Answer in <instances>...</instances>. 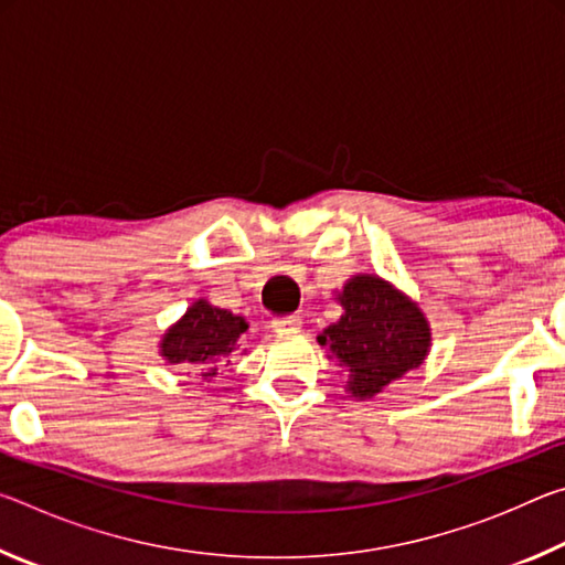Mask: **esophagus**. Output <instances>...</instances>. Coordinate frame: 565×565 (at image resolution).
Instances as JSON below:
<instances>
[{
    "label": "esophagus",
    "mask_w": 565,
    "mask_h": 565,
    "mask_svg": "<svg viewBox=\"0 0 565 565\" xmlns=\"http://www.w3.org/2000/svg\"><path fill=\"white\" fill-rule=\"evenodd\" d=\"M271 329L286 333V331H299L301 329V319L299 317H281L271 321Z\"/></svg>",
    "instance_id": "34e87169"
}]
</instances>
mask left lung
I'll return each mask as SVG.
<instances>
[{"label":"left lung","instance_id":"1","mask_svg":"<svg viewBox=\"0 0 565 565\" xmlns=\"http://www.w3.org/2000/svg\"><path fill=\"white\" fill-rule=\"evenodd\" d=\"M339 301L343 317L321 333L319 343L347 369L353 396H376L391 381L420 366L431 333L424 313L404 294L379 276L361 274L343 286Z\"/></svg>","mask_w":565,"mask_h":565}]
</instances>
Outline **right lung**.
I'll return each mask as SVG.
<instances>
[{
	"instance_id": "obj_1",
	"label": "right lung",
	"mask_w": 565,
	"mask_h": 565,
	"mask_svg": "<svg viewBox=\"0 0 565 565\" xmlns=\"http://www.w3.org/2000/svg\"><path fill=\"white\" fill-rule=\"evenodd\" d=\"M246 329L242 317L206 301H196L184 319L167 331L161 341V356H167L169 363H184L202 371V376H214L216 363L234 351Z\"/></svg>"
}]
</instances>
